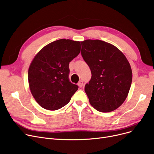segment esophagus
Instances as JSON below:
<instances>
[{
  "label": "esophagus",
  "mask_w": 154,
  "mask_h": 154,
  "mask_svg": "<svg viewBox=\"0 0 154 154\" xmlns=\"http://www.w3.org/2000/svg\"><path fill=\"white\" fill-rule=\"evenodd\" d=\"M78 85L80 88H81L83 86V81H79V82H78Z\"/></svg>",
  "instance_id": "1"
}]
</instances>
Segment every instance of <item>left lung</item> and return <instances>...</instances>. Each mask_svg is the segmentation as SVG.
<instances>
[{
    "label": "left lung",
    "mask_w": 154,
    "mask_h": 154,
    "mask_svg": "<svg viewBox=\"0 0 154 154\" xmlns=\"http://www.w3.org/2000/svg\"><path fill=\"white\" fill-rule=\"evenodd\" d=\"M81 55L92 77L85 85L91 105L103 112L114 111L128 96L132 81L129 62L115 46L99 39L81 42Z\"/></svg>",
    "instance_id": "1"
}]
</instances>
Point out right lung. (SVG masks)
<instances>
[{
	"instance_id": "add662e5",
	"label": "right lung",
	"mask_w": 154,
	"mask_h": 154,
	"mask_svg": "<svg viewBox=\"0 0 154 154\" xmlns=\"http://www.w3.org/2000/svg\"><path fill=\"white\" fill-rule=\"evenodd\" d=\"M78 41L53 42L35 55L28 69V82L33 97L43 108L54 111L68 104L78 86L69 79V63L81 51Z\"/></svg>"
}]
</instances>
